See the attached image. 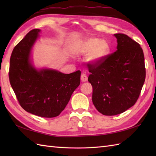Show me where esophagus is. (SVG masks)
<instances>
[{
  "label": "esophagus",
  "mask_w": 156,
  "mask_h": 156,
  "mask_svg": "<svg viewBox=\"0 0 156 156\" xmlns=\"http://www.w3.org/2000/svg\"><path fill=\"white\" fill-rule=\"evenodd\" d=\"M80 79H81V80L82 82H86V81H87V80H88V77L85 74H82L81 76H80Z\"/></svg>",
  "instance_id": "obj_1"
}]
</instances>
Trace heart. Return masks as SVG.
Wrapping results in <instances>:
<instances>
[{"mask_svg": "<svg viewBox=\"0 0 156 156\" xmlns=\"http://www.w3.org/2000/svg\"><path fill=\"white\" fill-rule=\"evenodd\" d=\"M78 51L82 54L88 55V61L92 64L101 62L105 58L109 51V45L107 41L97 37L85 39L79 45Z\"/></svg>", "mask_w": 156, "mask_h": 156, "instance_id": "1", "label": "heart"}]
</instances>
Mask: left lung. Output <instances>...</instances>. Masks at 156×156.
Wrapping results in <instances>:
<instances>
[{"instance_id":"8db88e82","label":"left lung","mask_w":156,"mask_h":156,"mask_svg":"<svg viewBox=\"0 0 156 156\" xmlns=\"http://www.w3.org/2000/svg\"><path fill=\"white\" fill-rule=\"evenodd\" d=\"M117 51L96 64L88 63L92 102L104 115H117L135 104L145 79L143 49L125 34H114Z\"/></svg>"}]
</instances>
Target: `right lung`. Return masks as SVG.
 <instances>
[{"mask_svg":"<svg viewBox=\"0 0 156 156\" xmlns=\"http://www.w3.org/2000/svg\"><path fill=\"white\" fill-rule=\"evenodd\" d=\"M40 30L35 29L14 48L10 59L9 80L21 107L41 117H57L80 83L81 72L63 74L51 69H36L30 62L33 45Z\"/></svg>","mask_w":156,"mask_h":156,"instance_id":"add662e5","label":"right lung"}]
</instances>
